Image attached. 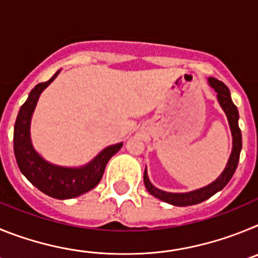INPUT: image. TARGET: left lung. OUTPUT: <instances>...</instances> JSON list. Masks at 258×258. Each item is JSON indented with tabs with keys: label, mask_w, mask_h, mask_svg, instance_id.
Returning a JSON list of instances; mask_svg holds the SVG:
<instances>
[{
	"label": "left lung",
	"mask_w": 258,
	"mask_h": 258,
	"mask_svg": "<svg viewBox=\"0 0 258 258\" xmlns=\"http://www.w3.org/2000/svg\"><path fill=\"white\" fill-rule=\"evenodd\" d=\"M208 84L212 89H214V92L217 93V99L220 103L221 108L223 109V112L226 115L227 121L230 125V131H231L232 136V150L230 154L229 160H227L226 166L223 172L218 175V178L213 181L212 183L207 184L204 187L198 188V190L188 191V192H168V191H163L160 188L155 187L154 184L150 182L149 174H147V169H145V174H143V181H145V186L151 195H154L157 199L163 200V202L172 204V206L177 207H187V206H195L199 203L204 202V200L209 199L213 197L214 194L222 190L231 177L234 175L236 170V166L239 163V156H240L241 151V132L239 129V112L238 108L234 103H232L231 95H230V90L222 81H218L214 77H209Z\"/></svg>",
	"instance_id": "left-lung-1"
}]
</instances>
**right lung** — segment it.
Masks as SVG:
<instances>
[{
    "label": "right lung",
    "mask_w": 258,
    "mask_h": 258,
    "mask_svg": "<svg viewBox=\"0 0 258 258\" xmlns=\"http://www.w3.org/2000/svg\"><path fill=\"white\" fill-rule=\"evenodd\" d=\"M60 71L46 83L37 84L29 93L27 101L19 109L14 125V154L20 172L33 186L54 199L77 198L99 183L107 163L122 143L108 146L102 150L92 161L76 168L61 166L45 160L35 150L31 141V120L41 93L55 80Z\"/></svg>",
    "instance_id": "obj_1"
}]
</instances>
